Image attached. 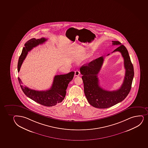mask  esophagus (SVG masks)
I'll list each match as a JSON object with an SVG mask.
<instances>
[{"instance_id": "esophagus-1", "label": "esophagus", "mask_w": 148, "mask_h": 148, "mask_svg": "<svg viewBox=\"0 0 148 148\" xmlns=\"http://www.w3.org/2000/svg\"><path fill=\"white\" fill-rule=\"evenodd\" d=\"M79 74H80V72H79V71L78 70H77L76 71H75V76H79Z\"/></svg>"}]
</instances>
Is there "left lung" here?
<instances>
[{
  "instance_id": "1",
  "label": "left lung",
  "mask_w": 148,
  "mask_h": 148,
  "mask_svg": "<svg viewBox=\"0 0 148 148\" xmlns=\"http://www.w3.org/2000/svg\"><path fill=\"white\" fill-rule=\"evenodd\" d=\"M112 45L119 46L112 53L116 51L121 53L126 70L124 81L120 88L116 90L108 91L103 89L99 85L98 74L103 64V57L92 60L80 68L86 98L88 102L96 108H108L122 102L129 94L132 88L134 69L128 51L119 41H112Z\"/></svg>"
}]
</instances>
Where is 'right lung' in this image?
<instances>
[{
	"label": "right lung",
	"mask_w": 148,
	"mask_h": 148,
	"mask_svg": "<svg viewBox=\"0 0 148 148\" xmlns=\"http://www.w3.org/2000/svg\"><path fill=\"white\" fill-rule=\"evenodd\" d=\"M47 40V39L44 38L40 39L33 38L26 42L18 60V72L20 70L21 64L24 59H25L28 52L38 45L44 43ZM74 75V72L72 71L66 74L56 75L54 77L51 88L45 91H37L30 89L22 85V82L19 77L18 79L21 88L27 97L40 105L46 107H52L64 100L66 93L67 88L69 82L73 79Z\"/></svg>",
	"instance_id": "obj_1"
}]
</instances>
